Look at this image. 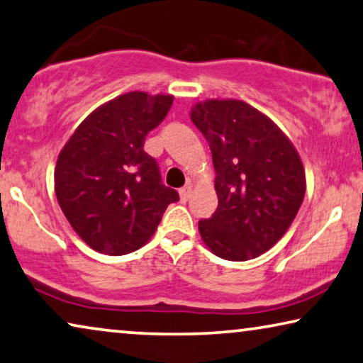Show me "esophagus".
Masks as SVG:
<instances>
[{"mask_svg": "<svg viewBox=\"0 0 363 363\" xmlns=\"http://www.w3.org/2000/svg\"><path fill=\"white\" fill-rule=\"evenodd\" d=\"M191 190H193L191 183H186V185L182 188V190H180V198H182V201H188V199H190V196H191Z\"/></svg>", "mask_w": 363, "mask_h": 363, "instance_id": "obj_1", "label": "esophagus"}]
</instances>
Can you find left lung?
I'll return each mask as SVG.
<instances>
[{"label":"left lung","mask_w":363,"mask_h":363,"mask_svg":"<svg viewBox=\"0 0 363 363\" xmlns=\"http://www.w3.org/2000/svg\"><path fill=\"white\" fill-rule=\"evenodd\" d=\"M216 172L218 208L198 223L220 259L242 262L275 245L301 206L306 178L298 152L278 125L238 99H208L191 109Z\"/></svg>","instance_id":"obj_1"}]
</instances>
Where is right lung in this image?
I'll list each match as a JSON object with an SVG mask.
<instances>
[{
  "instance_id": "right-lung-1",
  "label": "right lung",
  "mask_w": 363,
  "mask_h": 363,
  "mask_svg": "<svg viewBox=\"0 0 363 363\" xmlns=\"http://www.w3.org/2000/svg\"><path fill=\"white\" fill-rule=\"evenodd\" d=\"M170 94L133 91L93 111L62 149L55 194L77 234L108 255L138 250L155 233L177 190L162 183L145 138L165 119Z\"/></svg>"
}]
</instances>
